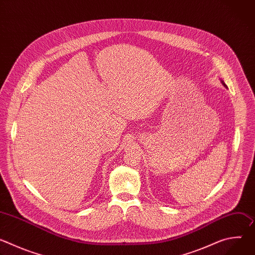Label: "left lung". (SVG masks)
<instances>
[{
  "mask_svg": "<svg viewBox=\"0 0 255 255\" xmlns=\"http://www.w3.org/2000/svg\"><path fill=\"white\" fill-rule=\"evenodd\" d=\"M222 83H223V82H222ZM223 85H224V86H225V87H226V85H225V84H224V83H223ZM226 88H227V87H226Z\"/></svg>",
  "mask_w": 255,
  "mask_h": 255,
  "instance_id": "left-lung-1",
  "label": "left lung"
}]
</instances>
